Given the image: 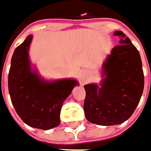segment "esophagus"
Here are the masks:
<instances>
[{
  "mask_svg": "<svg viewBox=\"0 0 151 151\" xmlns=\"http://www.w3.org/2000/svg\"><path fill=\"white\" fill-rule=\"evenodd\" d=\"M86 76L85 75H83V77H82V79H83V80H85V79H86Z\"/></svg>",
  "mask_w": 151,
  "mask_h": 151,
  "instance_id": "esophagus-1",
  "label": "esophagus"
}]
</instances>
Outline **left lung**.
Segmentation results:
<instances>
[{"label":"left lung","mask_w":151,"mask_h":151,"mask_svg":"<svg viewBox=\"0 0 151 151\" xmlns=\"http://www.w3.org/2000/svg\"><path fill=\"white\" fill-rule=\"evenodd\" d=\"M114 35L124 38L122 31ZM101 86L85 85L84 112L86 119L95 124H120L131 117L144 91L142 62L136 47L129 38L111 51L102 66Z\"/></svg>","instance_id":"1"}]
</instances>
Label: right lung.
Wrapping results in <instances>:
<instances>
[{"instance_id":"add662e5","label":"right lung","mask_w":151,"mask_h":151,"mask_svg":"<svg viewBox=\"0 0 151 151\" xmlns=\"http://www.w3.org/2000/svg\"><path fill=\"white\" fill-rule=\"evenodd\" d=\"M29 35L17 46L12 57L8 75V90L12 103L21 119L28 126L47 130L60 124L61 106L78 86L76 80L44 81L32 71L28 49Z\"/></svg>"}]
</instances>
